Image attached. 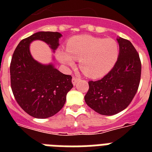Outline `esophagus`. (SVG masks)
Returning <instances> with one entry per match:
<instances>
[{"label": "esophagus", "mask_w": 152, "mask_h": 152, "mask_svg": "<svg viewBox=\"0 0 152 152\" xmlns=\"http://www.w3.org/2000/svg\"><path fill=\"white\" fill-rule=\"evenodd\" d=\"M79 80H80V77H78V76H73V77H72V83H73V85H76V83H77Z\"/></svg>", "instance_id": "obj_1"}]
</instances>
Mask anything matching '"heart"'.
Segmentation results:
<instances>
[{
    "label": "heart",
    "mask_w": 152,
    "mask_h": 152,
    "mask_svg": "<svg viewBox=\"0 0 152 152\" xmlns=\"http://www.w3.org/2000/svg\"><path fill=\"white\" fill-rule=\"evenodd\" d=\"M66 48L67 50H58V60L71 67L74 66L75 60H80L81 71L91 78H99L108 73L119 55V46L115 40L88 34L70 38Z\"/></svg>",
    "instance_id": "1"
}]
</instances>
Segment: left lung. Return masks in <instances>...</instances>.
I'll return each mask as SVG.
<instances>
[{
  "instance_id": "left-lung-1",
  "label": "left lung",
  "mask_w": 152,
  "mask_h": 152,
  "mask_svg": "<svg viewBox=\"0 0 152 152\" xmlns=\"http://www.w3.org/2000/svg\"><path fill=\"white\" fill-rule=\"evenodd\" d=\"M119 55L114 66L103 78L88 82L84 100L102 115H113L125 110L136 95L141 76V62L129 40L118 39Z\"/></svg>"
}]
</instances>
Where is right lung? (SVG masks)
<instances>
[{
    "label": "right lung",
    "instance_id": "right-lung-1",
    "mask_svg": "<svg viewBox=\"0 0 152 152\" xmlns=\"http://www.w3.org/2000/svg\"><path fill=\"white\" fill-rule=\"evenodd\" d=\"M61 37L58 32H37L21 40L12 54L10 76L13 95L20 107L35 118H47L58 113L73 84L70 75L63 74L53 64L44 65L33 59L30 43L39 39L55 50Z\"/></svg>",
    "mask_w": 152,
    "mask_h": 152
}]
</instances>
